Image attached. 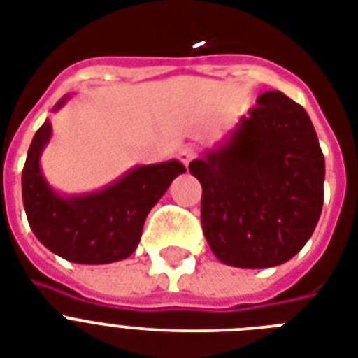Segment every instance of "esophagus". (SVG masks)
Returning a JSON list of instances; mask_svg holds the SVG:
<instances>
[{
  "label": "esophagus",
  "mask_w": 358,
  "mask_h": 358,
  "mask_svg": "<svg viewBox=\"0 0 358 358\" xmlns=\"http://www.w3.org/2000/svg\"><path fill=\"white\" fill-rule=\"evenodd\" d=\"M196 156H199V154H196V150H193V148H182L178 154L180 162L184 163L185 167H187L193 159H196Z\"/></svg>",
  "instance_id": "1"
}]
</instances>
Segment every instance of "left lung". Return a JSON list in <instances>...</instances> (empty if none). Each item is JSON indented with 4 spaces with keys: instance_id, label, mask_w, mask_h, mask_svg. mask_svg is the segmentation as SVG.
<instances>
[{
    "instance_id": "1",
    "label": "left lung",
    "mask_w": 358,
    "mask_h": 358,
    "mask_svg": "<svg viewBox=\"0 0 358 358\" xmlns=\"http://www.w3.org/2000/svg\"><path fill=\"white\" fill-rule=\"evenodd\" d=\"M227 143L191 162L208 245L227 266L264 269L299 252L323 208L325 159L310 117L280 91L258 96Z\"/></svg>"
}]
</instances>
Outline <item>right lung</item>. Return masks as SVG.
I'll list each match as a JSON object with an SVG mask.
<instances>
[{"instance_id":"1","label":"right lung","mask_w":358,"mask_h":358,"mask_svg":"<svg viewBox=\"0 0 358 358\" xmlns=\"http://www.w3.org/2000/svg\"><path fill=\"white\" fill-rule=\"evenodd\" d=\"M66 100L61 98L53 109L63 108ZM50 137L52 124L46 120L31 141L22 173V196L33 234L52 252L76 264L128 258L139 243L148 212L185 167L176 159L141 165L106 189L61 196L41 171V154Z\"/></svg>"}]
</instances>
